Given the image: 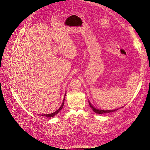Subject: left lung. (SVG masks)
<instances>
[{
    "instance_id": "1",
    "label": "left lung",
    "mask_w": 150,
    "mask_h": 150,
    "mask_svg": "<svg viewBox=\"0 0 150 150\" xmlns=\"http://www.w3.org/2000/svg\"><path fill=\"white\" fill-rule=\"evenodd\" d=\"M88 104L90 105V107H91L93 110L94 111V112H95L96 113H98V114H104V113H111V112H116L117 111L119 108H116L115 110H100V109H98L96 108H95V107H93L91 103H90V101H88Z\"/></svg>"
}]
</instances>
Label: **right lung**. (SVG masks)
<instances>
[{
    "label": "right lung",
    "instance_id": "right-lung-1",
    "mask_svg": "<svg viewBox=\"0 0 150 150\" xmlns=\"http://www.w3.org/2000/svg\"><path fill=\"white\" fill-rule=\"evenodd\" d=\"M66 96V95H65ZM64 99H65V96H64V98L63 99V103H62V105H61V107H59L57 110L54 113H50V114H46V115H41V116H45V117H53L55 115H56L59 111L61 110L63 108V107L64 105Z\"/></svg>",
    "mask_w": 150,
    "mask_h": 150
}]
</instances>
